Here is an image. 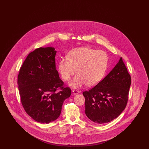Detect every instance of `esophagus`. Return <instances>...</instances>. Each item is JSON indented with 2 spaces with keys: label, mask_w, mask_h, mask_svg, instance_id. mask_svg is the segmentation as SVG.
<instances>
[{
  "label": "esophagus",
  "mask_w": 149,
  "mask_h": 149,
  "mask_svg": "<svg viewBox=\"0 0 149 149\" xmlns=\"http://www.w3.org/2000/svg\"><path fill=\"white\" fill-rule=\"evenodd\" d=\"M72 92L74 93V94H78L80 93V91H78V90H77V89H74V90L72 91Z\"/></svg>",
  "instance_id": "34e87169"
}]
</instances>
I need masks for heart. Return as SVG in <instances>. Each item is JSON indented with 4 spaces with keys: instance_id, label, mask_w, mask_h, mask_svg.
<instances>
[{
    "instance_id": "b5f03b06",
    "label": "heart",
    "mask_w": 149,
    "mask_h": 149,
    "mask_svg": "<svg viewBox=\"0 0 149 149\" xmlns=\"http://www.w3.org/2000/svg\"><path fill=\"white\" fill-rule=\"evenodd\" d=\"M69 57L61 58L58 63V71L65 81L70 80L77 72L78 75L70 83L72 88L98 84L106 72L108 56L103 50L89 47H81L71 50Z\"/></svg>"
}]
</instances>
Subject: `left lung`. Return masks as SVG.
<instances>
[{"label":"left lung","instance_id":"8db88e82","mask_svg":"<svg viewBox=\"0 0 149 149\" xmlns=\"http://www.w3.org/2000/svg\"><path fill=\"white\" fill-rule=\"evenodd\" d=\"M131 83V76L120 57L105 78L89 91L83 93L88 118L103 124L119 116L127 104Z\"/></svg>","mask_w":149,"mask_h":149}]
</instances>
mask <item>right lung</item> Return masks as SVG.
Returning <instances> with one entry per match:
<instances>
[{"instance_id":"obj_1","label":"right lung","mask_w":149,"mask_h":149,"mask_svg":"<svg viewBox=\"0 0 149 149\" xmlns=\"http://www.w3.org/2000/svg\"><path fill=\"white\" fill-rule=\"evenodd\" d=\"M56 54L50 47L30 52L18 76L22 106L31 118L42 123L56 120L64 100L71 95V89L64 85L56 69Z\"/></svg>"}]
</instances>
